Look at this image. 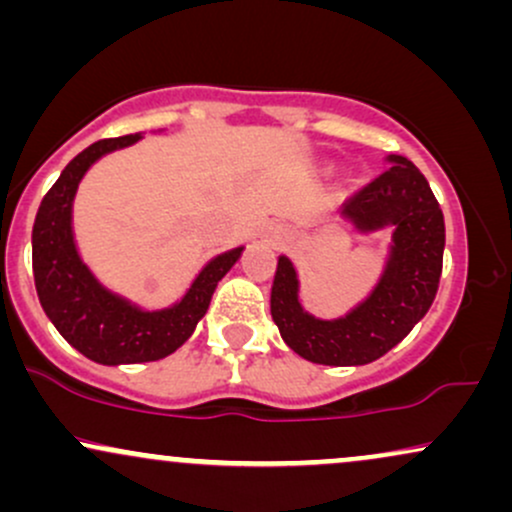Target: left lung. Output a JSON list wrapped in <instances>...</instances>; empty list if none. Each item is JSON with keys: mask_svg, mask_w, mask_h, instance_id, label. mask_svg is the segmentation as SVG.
<instances>
[{"mask_svg": "<svg viewBox=\"0 0 512 512\" xmlns=\"http://www.w3.org/2000/svg\"><path fill=\"white\" fill-rule=\"evenodd\" d=\"M346 199L342 216L356 231L392 228L385 269L366 301L337 320H320L298 301V274L289 257L276 264L272 320L281 339L305 361L322 366H366L402 342L431 308L443 272L445 221L421 170L404 156Z\"/></svg>", "mask_w": 512, "mask_h": 512, "instance_id": "obj_1", "label": "left lung"}]
</instances>
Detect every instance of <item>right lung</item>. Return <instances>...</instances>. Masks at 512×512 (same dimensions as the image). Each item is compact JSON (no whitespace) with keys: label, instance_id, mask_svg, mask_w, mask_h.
Wrapping results in <instances>:
<instances>
[{"label":"right lung","instance_id":"1","mask_svg":"<svg viewBox=\"0 0 512 512\" xmlns=\"http://www.w3.org/2000/svg\"><path fill=\"white\" fill-rule=\"evenodd\" d=\"M142 134L101 139L62 170L40 202L33 223V279L40 305L57 332L79 354L103 366L149 363L178 351L209 310L216 284L238 262L233 248L204 264L185 296L170 308L144 310L105 289L81 260L74 243L72 207L86 170L117 149L139 142Z\"/></svg>","mask_w":512,"mask_h":512}]
</instances>
